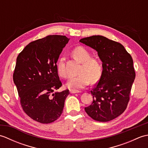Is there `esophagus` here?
<instances>
[{"label":"esophagus","mask_w":148,"mask_h":148,"mask_svg":"<svg viewBox=\"0 0 148 148\" xmlns=\"http://www.w3.org/2000/svg\"><path fill=\"white\" fill-rule=\"evenodd\" d=\"M70 92L71 93H77L79 92V91L76 90H70Z\"/></svg>","instance_id":"obj_1"}]
</instances>
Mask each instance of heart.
Segmentation results:
<instances>
[{"mask_svg":"<svg viewBox=\"0 0 148 148\" xmlns=\"http://www.w3.org/2000/svg\"><path fill=\"white\" fill-rule=\"evenodd\" d=\"M72 55L77 61L82 63V66L79 72L80 75L77 77H71L66 85L70 89L80 90L87 86L90 83L97 82L102 73V67L98 59L92 58L91 53L83 46H77L72 50ZM57 71L60 76L67 77V72L65 65L64 56L59 59L57 65Z\"/></svg>","mask_w":148,"mask_h":148,"instance_id":"1","label":"heart"}]
</instances>
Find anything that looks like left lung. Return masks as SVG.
<instances>
[{
  "label": "left lung",
  "instance_id": "8db88e82",
  "mask_svg": "<svg viewBox=\"0 0 148 148\" xmlns=\"http://www.w3.org/2000/svg\"><path fill=\"white\" fill-rule=\"evenodd\" d=\"M79 42L96 50L103 68L99 83L91 91L93 102L84 110L94 120L111 121L125 111L129 102L136 77L132 58L120 43L102 36L85 37Z\"/></svg>",
  "mask_w": 148,
  "mask_h": 148
}]
</instances>
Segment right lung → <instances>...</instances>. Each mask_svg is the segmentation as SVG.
Here are the masks:
<instances>
[{"mask_svg": "<svg viewBox=\"0 0 148 148\" xmlns=\"http://www.w3.org/2000/svg\"><path fill=\"white\" fill-rule=\"evenodd\" d=\"M67 37L50 35L29 43L18 55L13 81L21 108L34 120L50 123L61 116L69 90L56 92L62 85L57 62Z\"/></svg>", "mask_w": 148, "mask_h": 148, "instance_id": "1", "label": "right lung"}]
</instances>
